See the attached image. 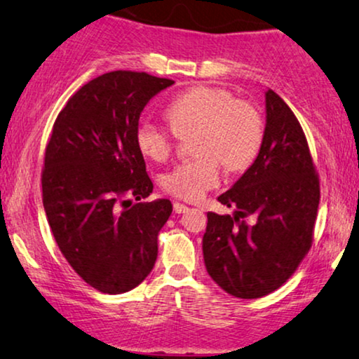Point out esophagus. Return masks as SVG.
<instances>
[{"mask_svg":"<svg viewBox=\"0 0 359 359\" xmlns=\"http://www.w3.org/2000/svg\"><path fill=\"white\" fill-rule=\"evenodd\" d=\"M174 210H175V213H185V212H189V207L184 205V203H180V202H175Z\"/></svg>","mask_w":359,"mask_h":359,"instance_id":"obj_1","label":"esophagus"}]
</instances>
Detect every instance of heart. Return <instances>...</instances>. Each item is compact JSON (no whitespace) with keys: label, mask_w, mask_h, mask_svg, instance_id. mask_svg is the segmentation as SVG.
<instances>
[{"label":"heart","mask_w":359,"mask_h":359,"mask_svg":"<svg viewBox=\"0 0 359 359\" xmlns=\"http://www.w3.org/2000/svg\"><path fill=\"white\" fill-rule=\"evenodd\" d=\"M172 129L144 121L135 129V144L147 158L165 161L177 135H194L192 161L174 167L164 187L175 197L197 202L220 182V161L229 170H243L263 142L262 116L252 104L238 101L230 90L197 86L172 99L165 107Z\"/></svg>","instance_id":"b5f03b06"}]
</instances>
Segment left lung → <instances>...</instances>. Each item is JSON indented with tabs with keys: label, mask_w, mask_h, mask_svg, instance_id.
<instances>
[{
	"label": "left lung",
	"mask_w": 359,
	"mask_h": 359,
	"mask_svg": "<svg viewBox=\"0 0 359 359\" xmlns=\"http://www.w3.org/2000/svg\"><path fill=\"white\" fill-rule=\"evenodd\" d=\"M265 130L253 164L207 213L202 250L212 280L237 298L265 297L287 281L311 247L320 182L292 109L265 90ZM245 218H250L248 224Z\"/></svg>",
	"instance_id": "left-lung-1"
}]
</instances>
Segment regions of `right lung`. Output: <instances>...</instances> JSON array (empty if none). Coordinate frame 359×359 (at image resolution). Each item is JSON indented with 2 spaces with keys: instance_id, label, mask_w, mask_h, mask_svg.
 <instances>
[{
  "instance_id": "right-lung-1",
  "label": "right lung",
  "mask_w": 359,
  "mask_h": 359,
  "mask_svg": "<svg viewBox=\"0 0 359 359\" xmlns=\"http://www.w3.org/2000/svg\"><path fill=\"white\" fill-rule=\"evenodd\" d=\"M172 84L147 72H106L84 84L53 126L41 180L48 224L76 273L102 293L135 288L156 263L172 203H133L154 189L135 129L147 102Z\"/></svg>"
}]
</instances>
